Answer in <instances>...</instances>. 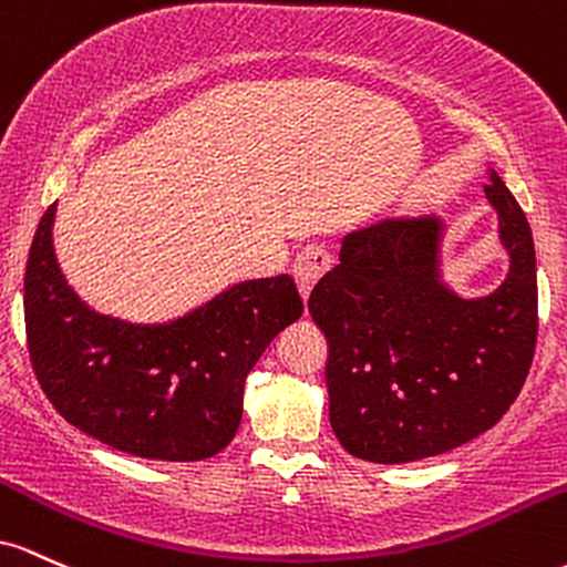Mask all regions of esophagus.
Segmentation results:
<instances>
[{"label":"esophagus","instance_id":"esophagus-1","mask_svg":"<svg viewBox=\"0 0 567 567\" xmlns=\"http://www.w3.org/2000/svg\"><path fill=\"white\" fill-rule=\"evenodd\" d=\"M329 267H332V254L323 249V246L310 244V246H305L300 254H297L291 272H295V281H297V286H300V295L305 297V300L310 297L313 286L321 281L323 276H327Z\"/></svg>","mask_w":567,"mask_h":567}]
</instances>
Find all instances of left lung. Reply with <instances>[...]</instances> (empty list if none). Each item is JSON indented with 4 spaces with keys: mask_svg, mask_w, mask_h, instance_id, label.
<instances>
[{
    "mask_svg": "<svg viewBox=\"0 0 567 567\" xmlns=\"http://www.w3.org/2000/svg\"><path fill=\"white\" fill-rule=\"evenodd\" d=\"M512 254L480 300L439 284L436 219H388L342 240L308 308L329 342V421L348 453L410 463L485 434L523 391L538 337L536 249L517 198L493 174Z\"/></svg>",
    "mask_w": 567,
    "mask_h": 567,
    "instance_id": "obj_1",
    "label": "left lung"
}]
</instances>
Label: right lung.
Segmentation results:
<instances>
[{
	"instance_id": "right-lung-1",
	"label": "right lung",
	"mask_w": 567,
	"mask_h": 567,
	"mask_svg": "<svg viewBox=\"0 0 567 567\" xmlns=\"http://www.w3.org/2000/svg\"><path fill=\"white\" fill-rule=\"evenodd\" d=\"M55 203L23 276L29 359L44 396L82 434L150 461H203L233 442L244 385L265 348L302 316L291 276L233 286L163 327L95 316L53 254Z\"/></svg>"
}]
</instances>
